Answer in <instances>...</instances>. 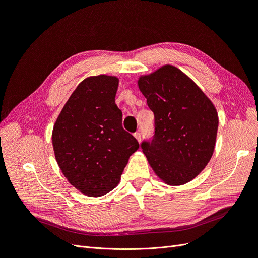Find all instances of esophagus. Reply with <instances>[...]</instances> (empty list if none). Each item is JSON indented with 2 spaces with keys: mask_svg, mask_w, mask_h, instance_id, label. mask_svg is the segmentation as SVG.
I'll list each match as a JSON object with an SVG mask.
<instances>
[{
  "mask_svg": "<svg viewBox=\"0 0 258 258\" xmlns=\"http://www.w3.org/2000/svg\"><path fill=\"white\" fill-rule=\"evenodd\" d=\"M135 138L138 140L139 143L141 142V134H140V132H136V134H135Z\"/></svg>",
  "mask_w": 258,
  "mask_h": 258,
  "instance_id": "1",
  "label": "esophagus"
}]
</instances>
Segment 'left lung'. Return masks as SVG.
I'll return each mask as SVG.
<instances>
[{"instance_id": "1", "label": "left lung", "mask_w": 258, "mask_h": 258, "mask_svg": "<svg viewBox=\"0 0 258 258\" xmlns=\"http://www.w3.org/2000/svg\"><path fill=\"white\" fill-rule=\"evenodd\" d=\"M138 86L155 116L154 139L141 145L148 163L167 185L192 181L214 152L218 115L212 101L170 64L141 75Z\"/></svg>"}]
</instances>
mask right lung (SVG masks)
I'll list each match as a JSON object with an SVG mask.
<instances>
[{
    "label": "right lung",
    "instance_id": "obj_1",
    "mask_svg": "<svg viewBox=\"0 0 258 258\" xmlns=\"http://www.w3.org/2000/svg\"><path fill=\"white\" fill-rule=\"evenodd\" d=\"M119 79L100 74L82 81L52 129L54 157L66 178L88 197H100L119 184L139 143L121 126L115 103Z\"/></svg>",
    "mask_w": 258,
    "mask_h": 258
}]
</instances>
